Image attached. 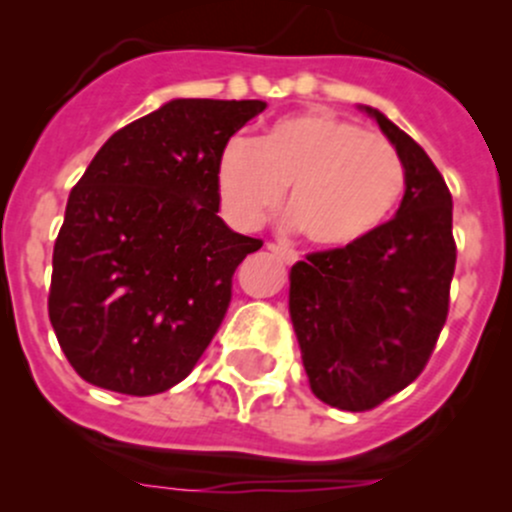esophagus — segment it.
Instances as JSON below:
<instances>
[{"label":"esophagus","instance_id":"34e87169","mask_svg":"<svg viewBox=\"0 0 512 512\" xmlns=\"http://www.w3.org/2000/svg\"><path fill=\"white\" fill-rule=\"evenodd\" d=\"M267 250H270L272 255H275V257H280V260L285 262V265H294V262L299 260V257H297V252H294V250H289V247L275 245V242H267Z\"/></svg>","mask_w":512,"mask_h":512}]
</instances>
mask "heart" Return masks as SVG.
Instances as JSON below:
<instances>
[{
  "mask_svg": "<svg viewBox=\"0 0 512 512\" xmlns=\"http://www.w3.org/2000/svg\"><path fill=\"white\" fill-rule=\"evenodd\" d=\"M404 183L391 143L332 113L280 118L255 143H227L218 160L220 198L237 225L260 223L289 188V215L319 250L369 240L394 215Z\"/></svg>",
  "mask_w": 512,
  "mask_h": 512,
  "instance_id": "obj_1",
  "label": "heart"
}]
</instances>
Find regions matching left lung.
Wrapping results in <instances>:
<instances>
[{"instance_id":"1","label":"left lung","mask_w":512,"mask_h":512,"mask_svg":"<svg viewBox=\"0 0 512 512\" xmlns=\"http://www.w3.org/2000/svg\"><path fill=\"white\" fill-rule=\"evenodd\" d=\"M359 108L404 163V200L369 240L314 252L289 270V319L309 389L342 411L374 409L421 374L446 324L456 270L446 180L379 108Z\"/></svg>"}]
</instances>
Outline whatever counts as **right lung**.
I'll use <instances>...</instances> for the list:
<instances>
[{
  "instance_id": "1",
  "label": "right lung",
  "mask_w": 512,
  "mask_h": 512,
  "mask_svg": "<svg viewBox=\"0 0 512 512\" xmlns=\"http://www.w3.org/2000/svg\"><path fill=\"white\" fill-rule=\"evenodd\" d=\"M265 101L173 98L113 133L74 185L49 319L76 374L153 396L180 384L230 304L255 237L220 218L218 160Z\"/></svg>"
}]
</instances>
